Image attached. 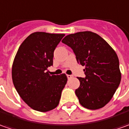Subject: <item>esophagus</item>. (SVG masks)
<instances>
[{
  "label": "esophagus",
  "mask_w": 129,
  "mask_h": 129,
  "mask_svg": "<svg viewBox=\"0 0 129 129\" xmlns=\"http://www.w3.org/2000/svg\"><path fill=\"white\" fill-rule=\"evenodd\" d=\"M72 77H73V76H71V75H67V78H68V79H71Z\"/></svg>",
  "instance_id": "obj_1"
}]
</instances>
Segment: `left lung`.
<instances>
[{
  "mask_svg": "<svg viewBox=\"0 0 129 129\" xmlns=\"http://www.w3.org/2000/svg\"><path fill=\"white\" fill-rule=\"evenodd\" d=\"M62 42L73 49L78 63L85 66V77H78L80 87L76 90L80 104L93 110L105 107L121 78L116 52L105 39L92 31L68 35Z\"/></svg>",
  "mask_w": 129,
  "mask_h": 129,
  "instance_id": "obj_1",
  "label": "left lung"
}]
</instances>
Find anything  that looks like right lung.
<instances>
[{
    "label": "right lung",
    "instance_id": "right-lung-1",
    "mask_svg": "<svg viewBox=\"0 0 129 129\" xmlns=\"http://www.w3.org/2000/svg\"><path fill=\"white\" fill-rule=\"evenodd\" d=\"M65 36L37 31L28 36L16 53L12 68L14 86L23 101L31 109L46 112L56 108L67 77L51 76L53 51Z\"/></svg>",
    "mask_w": 129,
    "mask_h": 129
}]
</instances>
